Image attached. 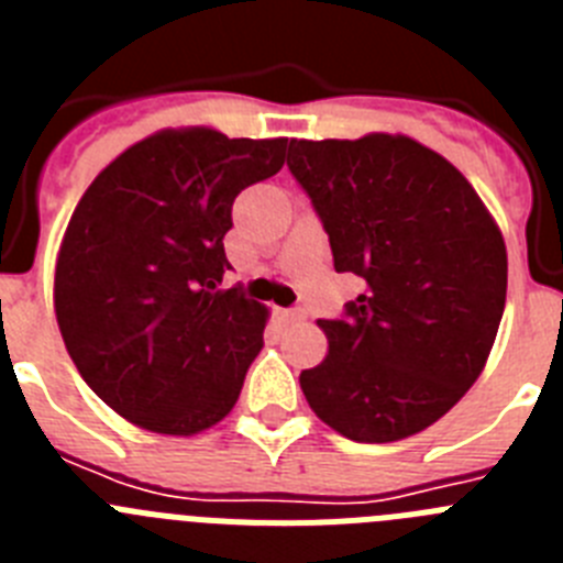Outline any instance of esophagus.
I'll list each match as a JSON object with an SVG mask.
<instances>
[{
    "label": "esophagus",
    "mask_w": 563,
    "mask_h": 563,
    "mask_svg": "<svg viewBox=\"0 0 563 563\" xmlns=\"http://www.w3.org/2000/svg\"><path fill=\"white\" fill-rule=\"evenodd\" d=\"M278 318H282L285 324H292V321H305V310H301V307H290V310H278Z\"/></svg>",
    "instance_id": "esophagus-1"
}]
</instances>
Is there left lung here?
<instances>
[{
    "label": "left lung",
    "instance_id": "left-lung-1",
    "mask_svg": "<svg viewBox=\"0 0 563 563\" xmlns=\"http://www.w3.org/2000/svg\"><path fill=\"white\" fill-rule=\"evenodd\" d=\"M287 168L363 292L321 318L330 352L301 372L310 409L355 442L429 429L485 366L507 251L474 186L411 137L290 141Z\"/></svg>",
    "mask_w": 563,
    "mask_h": 563
}]
</instances>
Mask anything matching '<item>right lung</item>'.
<instances>
[{
	"instance_id": "add662e5",
	"label": "right lung",
	"mask_w": 563,
	"mask_h": 563,
	"mask_svg": "<svg viewBox=\"0 0 563 563\" xmlns=\"http://www.w3.org/2000/svg\"><path fill=\"white\" fill-rule=\"evenodd\" d=\"M285 137L161 132L109 163L73 211L56 318L89 389L157 434H197L233 409L267 310L222 287L239 191L285 166Z\"/></svg>"
}]
</instances>
